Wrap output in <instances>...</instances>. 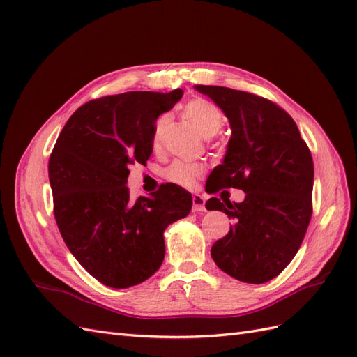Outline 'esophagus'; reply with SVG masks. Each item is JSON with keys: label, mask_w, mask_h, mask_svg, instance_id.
<instances>
[{"label": "esophagus", "mask_w": 357, "mask_h": 357, "mask_svg": "<svg viewBox=\"0 0 357 357\" xmlns=\"http://www.w3.org/2000/svg\"><path fill=\"white\" fill-rule=\"evenodd\" d=\"M192 202H193L192 211H204L205 210V199H204L202 195H198V193H195V195L192 197Z\"/></svg>", "instance_id": "obj_1"}]
</instances>
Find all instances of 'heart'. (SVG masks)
Segmentation results:
<instances>
[{
    "label": "heart",
    "mask_w": 357,
    "mask_h": 357,
    "mask_svg": "<svg viewBox=\"0 0 357 357\" xmlns=\"http://www.w3.org/2000/svg\"><path fill=\"white\" fill-rule=\"evenodd\" d=\"M183 113L193 123L201 135L204 137H213L220 131L223 126V114L220 109L211 101L204 98L190 100L183 107ZM168 125V114H160L153 128V144L158 146ZM204 174V168L198 164H185V162H174L167 171L165 176L168 180L177 183L181 186H192L195 185L197 178Z\"/></svg>",
    "instance_id": "heart-1"
}]
</instances>
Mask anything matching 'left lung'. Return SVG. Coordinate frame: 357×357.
<instances>
[{"label":"left lung","mask_w":357,"mask_h":357,"mask_svg":"<svg viewBox=\"0 0 357 357\" xmlns=\"http://www.w3.org/2000/svg\"><path fill=\"white\" fill-rule=\"evenodd\" d=\"M228 117L232 135L210 180L213 192L241 189L243 202L210 198L207 210L234 220L211 247L222 271L262 284L290 264L311 219L314 167L299 129L283 109L262 96L223 86L195 84Z\"/></svg>","instance_id":"1"}]
</instances>
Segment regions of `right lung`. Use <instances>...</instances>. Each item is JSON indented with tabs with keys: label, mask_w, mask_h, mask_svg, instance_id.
<instances>
[{
	"label": "right lung",
	"mask_w": 357,
	"mask_h": 357,
	"mask_svg": "<svg viewBox=\"0 0 357 357\" xmlns=\"http://www.w3.org/2000/svg\"><path fill=\"white\" fill-rule=\"evenodd\" d=\"M183 96L126 92L83 104L63 126L49 159L53 213L68 250L102 284L146 282L165 256L164 231L186 218L192 195L167 183L132 201L129 165L153 152L156 119Z\"/></svg>",
	"instance_id": "1"
}]
</instances>
